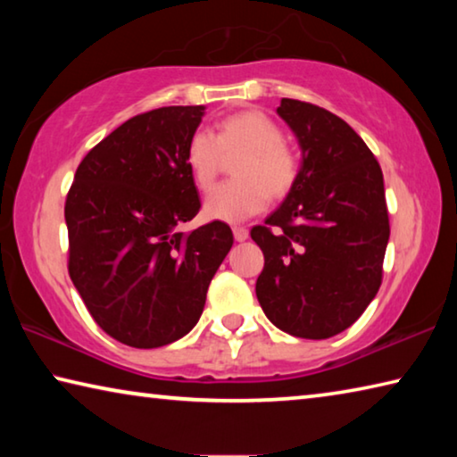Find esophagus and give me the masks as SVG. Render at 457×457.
<instances>
[{
	"label": "esophagus",
	"instance_id": "obj_1",
	"mask_svg": "<svg viewBox=\"0 0 457 457\" xmlns=\"http://www.w3.org/2000/svg\"><path fill=\"white\" fill-rule=\"evenodd\" d=\"M247 236H250V231H247L244 226H236V228H234V237H236V242H245Z\"/></svg>",
	"mask_w": 457,
	"mask_h": 457
}]
</instances>
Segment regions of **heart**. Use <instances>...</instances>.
<instances>
[{"label":"heart","mask_w":457,"mask_h":457,"mask_svg":"<svg viewBox=\"0 0 457 457\" xmlns=\"http://www.w3.org/2000/svg\"><path fill=\"white\" fill-rule=\"evenodd\" d=\"M234 161L237 179L221 183L205 199L210 220L242 221L260 213L270 195L286 197L298 183L300 157L284 141V130L262 111H242L223 117L215 135L199 129L185 146V163L201 191L213 185L223 157Z\"/></svg>","instance_id":"1"}]
</instances>
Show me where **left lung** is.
I'll return each instance as SVG.
<instances>
[{
	"label": "left lung",
	"instance_id": "1",
	"mask_svg": "<svg viewBox=\"0 0 457 457\" xmlns=\"http://www.w3.org/2000/svg\"><path fill=\"white\" fill-rule=\"evenodd\" d=\"M278 114L298 137L303 165L284 204L250 231L264 252L256 296L280 330L330 338L365 312L383 282V171L365 141L327 108L282 98Z\"/></svg>",
	"mask_w": 457,
	"mask_h": 457
}]
</instances>
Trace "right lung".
Wrapping results in <instances>:
<instances>
[{"mask_svg":"<svg viewBox=\"0 0 457 457\" xmlns=\"http://www.w3.org/2000/svg\"><path fill=\"white\" fill-rule=\"evenodd\" d=\"M204 106L137 114L92 146L68 191V274L95 322L135 349H157L195 327L234 234L210 221L185 146Z\"/></svg>","mask_w":457,"mask_h":457,"instance_id":"obj_1","label":"right lung"}]
</instances>
